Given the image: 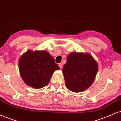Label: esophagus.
<instances>
[{
	"label": "esophagus",
	"instance_id": "esophagus-1",
	"mask_svg": "<svg viewBox=\"0 0 121 121\" xmlns=\"http://www.w3.org/2000/svg\"><path fill=\"white\" fill-rule=\"evenodd\" d=\"M59 66L60 68V69H61L62 68V63H60L59 64Z\"/></svg>",
	"mask_w": 121,
	"mask_h": 121
}]
</instances>
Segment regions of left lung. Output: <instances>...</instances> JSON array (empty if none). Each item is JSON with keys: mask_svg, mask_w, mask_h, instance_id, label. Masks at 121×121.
<instances>
[{"mask_svg": "<svg viewBox=\"0 0 121 121\" xmlns=\"http://www.w3.org/2000/svg\"><path fill=\"white\" fill-rule=\"evenodd\" d=\"M96 61L88 53H70L62 73L66 87L73 92L85 91L93 84L98 72Z\"/></svg>", "mask_w": 121, "mask_h": 121, "instance_id": "8db88e82", "label": "left lung"}]
</instances>
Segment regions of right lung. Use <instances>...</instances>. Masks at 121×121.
Returning <instances> with one entry per match:
<instances>
[{"label": "right lung", "instance_id": "right-lung-1", "mask_svg": "<svg viewBox=\"0 0 121 121\" xmlns=\"http://www.w3.org/2000/svg\"><path fill=\"white\" fill-rule=\"evenodd\" d=\"M19 69L26 84L40 89L48 84L53 72L60 68L48 52L28 50L19 59Z\"/></svg>", "mask_w": 121, "mask_h": 121}]
</instances>
